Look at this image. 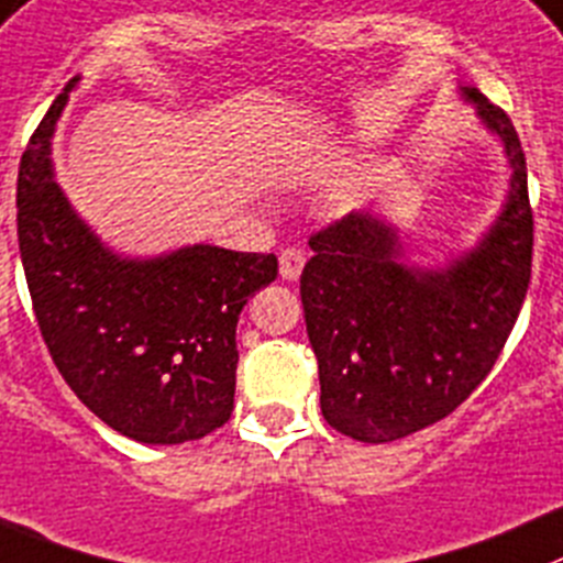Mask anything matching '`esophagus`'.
Masks as SVG:
<instances>
[{"label": "esophagus", "instance_id": "34e87169", "mask_svg": "<svg viewBox=\"0 0 563 563\" xmlns=\"http://www.w3.org/2000/svg\"><path fill=\"white\" fill-rule=\"evenodd\" d=\"M303 265H307V254H303L301 249H285L282 256H278V273H282V278H287V282H296V278L301 276Z\"/></svg>", "mask_w": 563, "mask_h": 563}]
</instances>
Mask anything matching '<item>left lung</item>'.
I'll use <instances>...</instances> for the list:
<instances>
[{
	"instance_id": "8db88e82",
	"label": "left lung",
	"mask_w": 563,
	"mask_h": 563,
	"mask_svg": "<svg viewBox=\"0 0 563 563\" xmlns=\"http://www.w3.org/2000/svg\"><path fill=\"white\" fill-rule=\"evenodd\" d=\"M495 132L511 179L503 212L442 271L404 262L398 232L351 212L309 238L301 273L325 422L358 442H393L445 420L489 376L531 282L533 212L526 152L511 118L462 88Z\"/></svg>"
}]
</instances>
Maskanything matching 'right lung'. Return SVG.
I'll use <instances>...</instances> for the list:
<instances>
[{
    "label": "right lung",
    "instance_id": "right-lung-1",
    "mask_svg": "<svg viewBox=\"0 0 563 563\" xmlns=\"http://www.w3.org/2000/svg\"><path fill=\"white\" fill-rule=\"evenodd\" d=\"M77 82L52 101L19 165L15 223L37 329L99 420L135 442L181 445L232 417L240 312L278 260L201 243L154 260L112 254L52 170V135Z\"/></svg>",
    "mask_w": 563,
    "mask_h": 563
}]
</instances>
